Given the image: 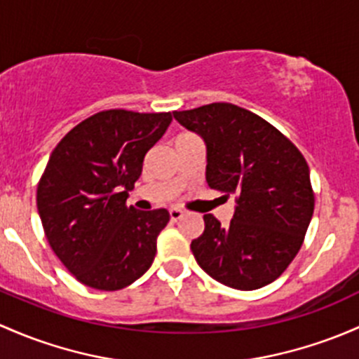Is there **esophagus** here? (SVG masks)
<instances>
[{
    "label": "esophagus",
    "mask_w": 359,
    "mask_h": 359,
    "mask_svg": "<svg viewBox=\"0 0 359 359\" xmlns=\"http://www.w3.org/2000/svg\"><path fill=\"white\" fill-rule=\"evenodd\" d=\"M168 213H170V218H172V222L180 220V218L184 217V211L179 210V208H170Z\"/></svg>",
    "instance_id": "obj_1"
}]
</instances>
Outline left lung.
I'll use <instances>...</instances> for the list:
<instances>
[{
    "mask_svg": "<svg viewBox=\"0 0 359 359\" xmlns=\"http://www.w3.org/2000/svg\"><path fill=\"white\" fill-rule=\"evenodd\" d=\"M173 118L206 144V182L236 194L229 227L205 215V232L191 243L211 278L255 290L280 277L303 244L315 208L309 168L299 149L255 113L211 103Z\"/></svg>",
    "mask_w": 359,
    "mask_h": 359,
    "instance_id": "8db88e82",
    "label": "left lung"
}]
</instances>
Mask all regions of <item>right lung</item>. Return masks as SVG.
I'll return each instance as SVG.
<instances>
[{"label":"right lung","instance_id":"add662e5","mask_svg":"<svg viewBox=\"0 0 359 359\" xmlns=\"http://www.w3.org/2000/svg\"><path fill=\"white\" fill-rule=\"evenodd\" d=\"M170 122V113L100 111L53 149L37 186V211L55 255L88 287L123 289L153 263L168 211L126 203L146 153Z\"/></svg>","mask_w":359,"mask_h":359}]
</instances>
